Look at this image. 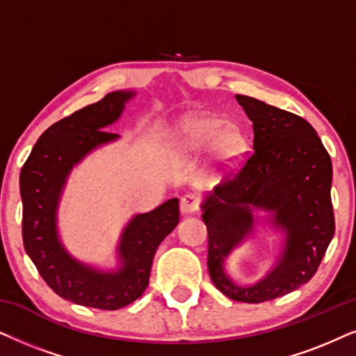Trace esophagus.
<instances>
[{
  "mask_svg": "<svg viewBox=\"0 0 356 356\" xmlns=\"http://www.w3.org/2000/svg\"><path fill=\"white\" fill-rule=\"evenodd\" d=\"M200 199L195 193H186L181 199V210L182 213H193V211L199 210Z\"/></svg>",
  "mask_w": 356,
  "mask_h": 356,
  "instance_id": "1",
  "label": "esophagus"
}]
</instances>
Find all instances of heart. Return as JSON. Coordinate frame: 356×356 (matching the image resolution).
Listing matches in <instances>:
<instances>
[{
    "instance_id": "1",
    "label": "heart",
    "mask_w": 356,
    "mask_h": 356,
    "mask_svg": "<svg viewBox=\"0 0 356 356\" xmlns=\"http://www.w3.org/2000/svg\"><path fill=\"white\" fill-rule=\"evenodd\" d=\"M213 146L222 163L232 165L246 151V138L236 126H225V120L210 113L191 115L182 120L175 133V147L184 154H195Z\"/></svg>"
}]
</instances>
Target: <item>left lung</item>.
Masks as SVG:
<instances>
[{"mask_svg":"<svg viewBox=\"0 0 356 356\" xmlns=\"http://www.w3.org/2000/svg\"><path fill=\"white\" fill-rule=\"evenodd\" d=\"M236 100L253 121V151L202 205L209 233L207 266L227 298L259 304L296 291L321 266L335 233L332 161L304 118L251 97L236 95ZM251 208L273 211L286 243L278 266L263 282L240 288L224 274L222 264L252 227Z\"/></svg>","mask_w":356,"mask_h":356,"instance_id":"8db88e82","label":"left lung"}]
</instances>
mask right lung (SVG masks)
I'll use <instances>...</instances> for the list:
<instances>
[{
    "label": "right lung",
    "mask_w": 356,
    "mask_h": 356,
    "mask_svg": "<svg viewBox=\"0 0 356 356\" xmlns=\"http://www.w3.org/2000/svg\"><path fill=\"white\" fill-rule=\"evenodd\" d=\"M133 92H111L65 116L40 134L19 175L22 243L47 286L79 305L116 310L131 304L149 284L157 246L177 227L179 200L170 199L149 213L136 215L121 235L116 273H100L75 261L57 238L56 210L69 172L97 146L118 134L105 131L120 118Z\"/></svg>",
    "instance_id": "1"
}]
</instances>
